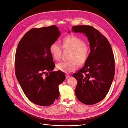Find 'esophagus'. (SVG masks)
<instances>
[{"instance_id": "1", "label": "esophagus", "mask_w": 128, "mask_h": 128, "mask_svg": "<svg viewBox=\"0 0 128 128\" xmlns=\"http://www.w3.org/2000/svg\"><path fill=\"white\" fill-rule=\"evenodd\" d=\"M70 76L69 75H66V79L68 78H70Z\"/></svg>"}]
</instances>
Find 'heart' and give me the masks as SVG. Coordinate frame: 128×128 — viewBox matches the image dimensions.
I'll list each match as a JSON object with an SVG mask.
<instances>
[{"label": "heart", "instance_id": "b5f03b06", "mask_svg": "<svg viewBox=\"0 0 128 128\" xmlns=\"http://www.w3.org/2000/svg\"><path fill=\"white\" fill-rule=\"evenodd\" d=\"M62 48L64 50H70V60L60 62L57 64V68L66 73L75 71L78 65L84 64L90 53V48L84 41L75 36H65L62 40ZM62 48L56 42L53 43L50 46V52L55 60H59L62 52Z\"/></svg>", "mask_w": 128, "mask_h": 128}]
</instances>
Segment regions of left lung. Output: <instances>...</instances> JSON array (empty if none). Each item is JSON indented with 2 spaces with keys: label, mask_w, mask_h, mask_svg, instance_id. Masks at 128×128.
<instances>
[{
  "label": "left lung",
  "mask_w": 128,
  "mask_h": 128,
  "mask_svg": "<svg viewBox=\"0 0 128 128\" xmlns=\"http://www.w3.org/2000/svg\"><path fill=\"white\" fill-rule=\"evenodd\" d=\"M72 29V32L86 35L90 50L84 66L73 75L77 80L75 95L83 104H95L106 96L114 80L115 66L112 50L107 38L94 27L75 26Z\"/></svg>",
  "instance_id": "obj_1"
}]
</instances>
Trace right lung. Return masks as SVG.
I'll return each instance as SVG.
<instances>
[{"instance_id":"1","label":"right lung","mask_w":128,"mask_h":128,"mask_svg":"<svg viewBox=\"0 0 128 128\" xmlns=\"http://www.w3.org/2000/svg\"><path fill=\"white\" fill-rule=\"evenodd\" d=\"M60 34L55 25L33 28L20 40L15 56V73L26 97L33 104L48 106L58 98V86L65 79L55 67L50 46Z\"/></svg>"}]
</instances>
